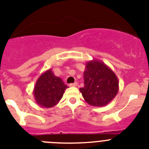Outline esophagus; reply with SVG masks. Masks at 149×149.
I'll return each instance as SVG.
<instances>
[{
  "instance_id": "obj_1",
  "label": "esophagus",
  "mask_w": 149,
  "mask_h": 149,
  "mask_svg": "<svg viewBox=\"0 0 149 149\" xmlns=\"http://www.w3.org/2000/svg\"><path fill=\"white\" fill-rule=\"evenodd\" d=\"M78 83L77 82H74L72 83V84H70V87H77Z\"/></svg>"
}]
</instances>
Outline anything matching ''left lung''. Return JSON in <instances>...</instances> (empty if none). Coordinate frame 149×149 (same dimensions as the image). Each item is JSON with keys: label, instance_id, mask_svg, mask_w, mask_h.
Listing matches in <instances>:
<instances>
[{"label": "left lung", "instance_id": "8db88e82", "mask_svg": "<svg viewBox=\"0 0 149 149\" xmlns=\"http://www.w3.org/2000/svg\"><path fill=\"white\" fill-rule=\"evenodd\" d=\"M84 87L79 90L88 104L97 107L107 105L119 90L118 79L113 70L98 59L89 61L84 72Z\"/></svg>", "mask_w": 149, "mask_h": 149}]
</instances>
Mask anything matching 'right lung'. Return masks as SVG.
<instances>
[{
    "mask_svg": "<svg viewBox=\"0 0 149 149\" xmlns=\"http://www.w3.org/2000/svg\"><path fill=\"white\" fill-rule=\"evenodd\" d=\"M68 87L62 79L49 69L42 73L36 81L33 90L34 100L42 107H53L59 102Z\"/></svg>",
    "mask_w": 149,
    "mask_h": 149,
    "instance_id": "right-lung-1",
    "label": "right lung"
}]
</instances>
